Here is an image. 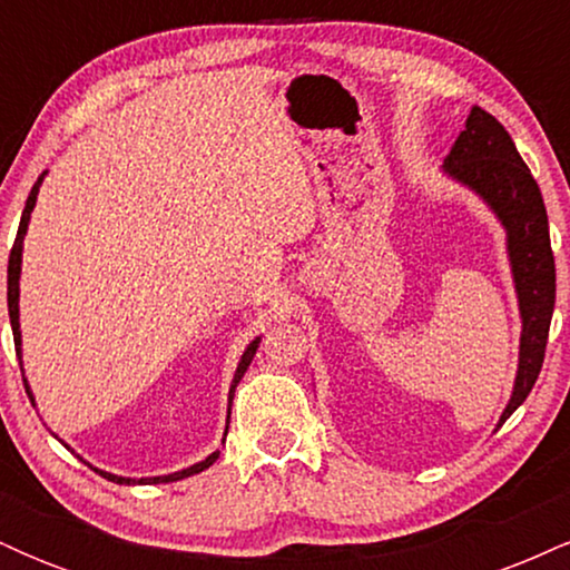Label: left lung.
Listing matches in <instances>:
<instances>
[{"label":"left lung","instance_id":"obj_1","mask_svg":"<svg viewBox=\"0 0 570 570\" xmlns=\"http://www.w3.org/2000/svg\"><path fill=\"white\" fill-rule=\"evenodd\" d=\"M442 176L474 193L507 233V257L522 330L512 396L499 417L501 426L525 402L539 377L554 311V257L544 198L512 136L480 107L469 112L466 128L442 163Z\"/></svg>","mask_w":570,"mask_h":570}]
</instances>
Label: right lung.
Returning a JSON list of instances; mask_svg holds the SVG:
<instances>
[{
	"instance_id": "add662e5",
	"label": "right lung",
	"mask_w": 570,
	"mask_h": 570,
	"mask_svg": "<svg viewBox=\"0 0 570 570\" xmlns=\"http://www.w3.org/2000/svg\"><path fill=\"white\" fill-rule=\"evenodd\" d=\"M48 176L45 171L42 176L37 179V185L31 187L29 193V200H26V208L21 214V227H18V235H16V244H12V252H10V265H8V311H10V326H12V337H16V353H18V362H21V372H23V337H21V305H18V299H21V265H23V238H26V230H29V222H31V212H35L37 206V195H39V187H42V179ZM259 343H263V335L254 337L252 343L246 345L244 356H240L238 367H235V375H233V383H230V394H227V423H230V407H233V396H235V389H238L240 377L246 375L248 364H252L254 353H257ZM26 383V394L31 396V404H35V394H31L29 389V381L23 377ZM225 434H227V426H225ZM63 442V440H61ZM67 444V442H63ZM69 448V444H67ZM219 453H212L208 458H203V461L193 463V466L181 469V472H174V474H163V476H141V480H136V476H120V474H112V472H101V469H96L98 474L104 476V480L109 482H117V485H158V482H176V480H185V476H193V474H200L203 469L212 466L214 461H217Z\"/></svg>"
}]
</instances>
